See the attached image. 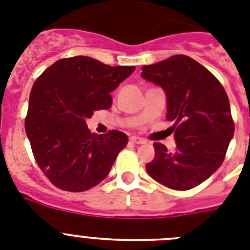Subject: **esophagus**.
Returning <instances> with one entry per match:
<instances>
[{
  "label": "esophagus",
  "instance_id": "obj_1",
  "mask_svg": "<svg viewBox=\"0 0 250 250\" xmlns=\"http://www.w3.org/2000/svg\"><path fill=\"white\" fill-rule=\"evenodd\" d=\"M129 140H131L132 142H133V144H137V145H142V144H145V140L144 138H141V137H138V136H132L131 138H129Z\"/></svg>",
  "mask_w": 250,
  "mask_h": 250
}]
</instances>
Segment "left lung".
Returning a JSON list of instances; mask_svg holds the SVG:
<instances>
[{"mask_svg": "<svg viewBox=\"0 0 250 250\" xmlns=\"http://www.w3.org/2000/svg\"><path fill=\"white\" fill-rule=\"evenodd\" d=\"M141 76L164 90L167 119L175 122L177 142L174 152L155 142V157L146 170L171 189L200 186L221 167L234 136L225 89L207 68L183 54L144 66Z\"/></svg>", "mask_w": 250, "mask_h": 250, "instance_id": "left-lung-1", "label": "left lung"}]
</instances>
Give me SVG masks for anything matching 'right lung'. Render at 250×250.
Segmentation results:
<instances>
[{"label":"right lung","mask_w":250,"mask_h":250,"mask_svg":"<svg viewBox=\"0 0 250 250\" xmlns=\"http://www.w3.org/2000/svg\"><path fill=\"white\" fill-rule=\"evenodd\" d=\"M135 68L76 56L57 61L34 83L25 131L37 164L60 189L83 192L99 184L127 146L125 133L95 135L86 119L112 106L110 93Z\"/></svg>","instance_id":"obj_1"}]
</instances>
